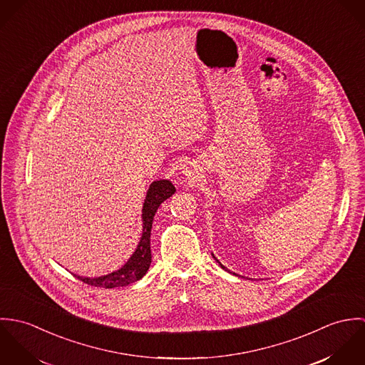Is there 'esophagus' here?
I'll return each mask as SVG.
<instances>
[{
    "label": "esophagus",
    "instance_id": "1",
    "mask_svg": "<svg viewBox=\"0 0 365 365\" xmlns=\"http://www.w3.org/2000/svg\"><path fill=\"white\" fill-rule=\"evenodd\" d=\"M185 175H187V177H191V175H190V174H188V173H185Z\"/></svg>",
    "mask_w": 365,
    "mask_h": 365
}]
</instances>
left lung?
Returning a JSON list of instances; mask_svg holds the SVG:
<instances>
[{"instance_id": "8db88e82", "label": "left lung", "mask_w": 365, "mask_h": 365, "mask_svg": "<svg viewBox=\"0 0 365 365\" xmlns=\"http://www.w3.org/2000/svg\"><path fill=\"white\" fill-rule=\"evenodd\" d=\"M212 256H213V255H212ZM213 259H215V260H216V257H215V256H213ZM217 261V260H216ZM217 262H219V261H217ZM219 265H220V267H222V268H223V269H225V271H229V269H227V268H226V267H225V265H222V264H220V262H219ZM229 272H230V271H229Z\"/></svg>"}]
</instances>
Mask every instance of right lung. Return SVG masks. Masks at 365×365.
Listing matches in <instances>:
<instances>
[{
    "instance_id": "add662e5",
    "label": "right lung",
    "mask_w": 365,
    "mask_h": 365,
    "mask_svg": "<svg viewBox=\"0 0 365 365\" xmlns=\"http://www.w3.org/2000/svg\"><path fill=\"white\" fill-rule=\"evenodd\" d=\"M174 192H175V187L168 180H158L150 184L146 194V200L143 202V209H142V220H143L142 237L135 253L130 256V259L123 267H120L118 271H113L108 275L97 277V278L80 277L76 274L74 277L81 279L84 284L100 287V288L126 287L130 282L139 281L148 272L152 262L150 233H152V225H153V217L156 215L157 208Z\"/></svg>"
}]
</instances>
